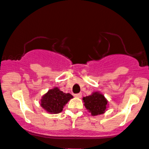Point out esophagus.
<instances>
[{"instance_id":"34e87169","label":"esophagus","mask_w":149,"mask_h":149,"mask_svg":"<svg viewBox=\"0 0 149 149\" xmlns=\"http://www.w3.org/2000/svg\"><path fill=\"white\" fill-rule=\"evenodd\" d=\"M75 97H77V98H81L82 97L81 93H79V94H74Z\"/></svg>"}]
</instances>
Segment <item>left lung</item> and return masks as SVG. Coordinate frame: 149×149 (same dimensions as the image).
<instances>
[{
  "label": "left lung",
  "instance_id": "left-lung-1",
  "mask_svg": "<svg viewBox=\"0 0 149 149\" xmlns=\"http://www.w3.org/2000/svg\"><path fill=\"white\" fill-rule=\"evenodd\" d=\"M83 100L85 107L93 116L104 114L107 107V100L102 94L98 91L84 97Z\"/></svg>",
  "mask_w": 149,
  "mask_h": 149
}]
</instances>
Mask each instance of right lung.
I'll return each mask as SVG.
<instances>
[{
    "label": "right lung",
    "mask_w": 149,
    "mask_h": 149,
    "mask_svg": "<svg viewBox=\"0 0 149 149\" xmlns=\"http://www.w3.org/2000/svg\"><path fill=\"white\" fill-rule=\"evenodd\" d=\"M72 98L73 96L70 94H65L58 87H55L42 97L40 105L50 114H58L62 112L63 107Z\"/></svg>",
    "instance_id": "1"
}]
</instances>
